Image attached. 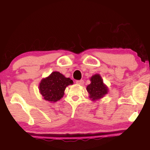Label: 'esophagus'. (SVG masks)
Masks as SVG:
<instances>
[{"label":"esophagus","instance_id":"1","mask_svg":"<svg viewBox=\"0 0 150 150\" xmlns=\"http://www.w3.org/2000/svg\"><path fill=\"white\" fill-rule=\"evenodd\" d=\"M76 83H77V84H78V85H83V84H84V81L83 80H79V81H76Z\"/></svg>","mask_w":150,"mask_h":150}]
</instances>
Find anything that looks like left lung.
Instances as JSON below:
<instances>
[{
    "mask_svg": "<svg viewBox=\"0 0 150 150\" xmlns=\"http://www.w3.org/2000/svg\"><path fill=\"white\" fill-rule=\"evenodd\" d=\"M90 80L91 83L87 87V91L89 94L90 98L93 100L100 99L108 93V87L104 84L99 74L93 75Z\"/></svg>",
    "mask_w": 150,
    "mask_h": 150,
    "instance_id": "8db88e82",
    "label": "left lung"
}]
</instances>
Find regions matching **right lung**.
<instances>
[{
  "label": "right lung",
  "instance_id": "add662e5",
  "mask_svg": "<svg viewBox=\"0 0 150 150\" xmlns=\"http://www.w3.org/2000/svg\"><path fill=\"white\" fill-rule=\"evenodd\" d=\"M73 83V81L70 78L65 77L59 72L54 71L41 81L39 90L44 99L55 103L63 97L65 88Z\"/></svg>",
  "mask_w": 150,
  "mask_h": 150
}]
</instances>
